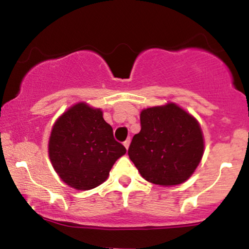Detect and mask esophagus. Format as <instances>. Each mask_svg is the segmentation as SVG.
<instances>
[{
  "label": "esophagus",
  "mask_w": 249,
  "mask_h": 249,
  "mask_svg": "<svg viewBox=\"0 0 249 249\" xmlns=\"http://www.w3.org/2000/svg\"><path fill=\"white\" fill-rule=\"evenodd\" d=\"M124 146H125V148H126V150H128V146H130V138L126 139V141L124 142Z\"/></svg>",
  "instance_id": "esophagus-1"
}]
</instances>
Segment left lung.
<instances>
[{
    "label": "left lung",
    "instance_id": "left-lung-1",
    "mask_svg": "<svg viewBox=\"0 0 249 249\" xmlns=\"http://www.w3.org/2000/svg\"><path fill=\"white\" fill-rule=\"evenodd\" d=\"M141 125L127 153L142 178L160 186L186 181L204 154L198 121L174 103H167L144 108Z\"/></svg>",
    "mask_w": 249,
    "mask_h": 249
}]
</instances>
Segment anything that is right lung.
<instances>
[{
    "label": "right lung",
    "mask_w": 249,
    "mask_h": 249,
    "mask_svg": "<svg viewBox=\"0 0 249 249\" xmlns=\"http://www.w3.org/2000/svg\"><path fill=\"white\" fill-rule=\"evenodd\" d=\"M49 158L59 178L78 191L92 190L107 179L118 158L126 153L113 138L101 108L81 102L57 118L51 130Z\"/></svg>",
    "instance_id": "right-lung-1"
}]
</instances>
